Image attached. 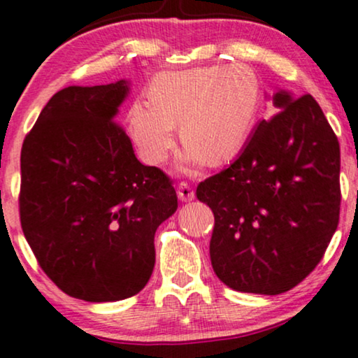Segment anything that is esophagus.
<instances>
[{
    "mask_svg": "<svg viewBox=\"0 0 358 358\" xmlns=\"http://www.w3.org/2000/svg\"><path fill=\"white\" fill-rule=\"evenodd\" d=\"M176 193H178L180 201H192L194 198L193 188L189 187V183H187V182H182L178 185V188H176Z\"/></svg>",
    "mask_w": 358,
    "mask_h": 358,
    "instance_id": "obj_1",
    "label": "esophagus"
}]
</instances>
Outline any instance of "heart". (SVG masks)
I'll use <instances>...</instances> for the list:
<instances>
[{
  "label": "heart",
  "mask_w": 358,
  "mask_h": 358,
  "mask_svg": "<svg viewBox=\"0 0 358 358\" xmlns=\"http://www.w3.org/2000/svg\"><path fill=\"white\" fill-rule=\"evenodd\" d=\"M148 101L129 108V130L147 164L165 162L180 137L188 143L185 169L233 157L244 145L261 103L259 79L244 64L162 72L148 87Z\"/></svg>",
  "instance_id": "heart-1"
}]
</instances>
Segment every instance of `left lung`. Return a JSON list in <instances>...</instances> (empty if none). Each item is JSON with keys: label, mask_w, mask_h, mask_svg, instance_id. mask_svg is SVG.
Here are the masks:
<instances>
[{"label": "left lung", "mask_w": 358, "mask_h": 358, "mask_svg": "<svg viewBox=\"0 0 358 358\" xmlns=\"http://www.w3.org/2000/svg\"><path fill=\"white\" fill-rule=\"evenodd\" d=\"M228 169L196 188L215 215L211 264L234 291L275 296L302 282L325 255L341 215V145L310 94L273 97Z\"/></svg>", "instance_id": "obj_1"}]
</instances>
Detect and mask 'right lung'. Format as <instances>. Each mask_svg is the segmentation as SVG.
<instances>
[{
    "instance_id": "right-lung-1",
    "label": "right lung",
    "mask_w": 358,
    "mask_h": 358,
    "mask_svg": "<svg viewBox=\"0 0 358 358\" xmlns=\"http://www.w3.org/2000/svg\"><path fill=\"white\" fill-rule=\"evenodd\" d=\"M127 92L125 80L59 90L22 142V233L41 269L76 299L142 291L157 228L178 208L170 176L140 164L115 120Z\"/></svg>"
}]
</instances>
